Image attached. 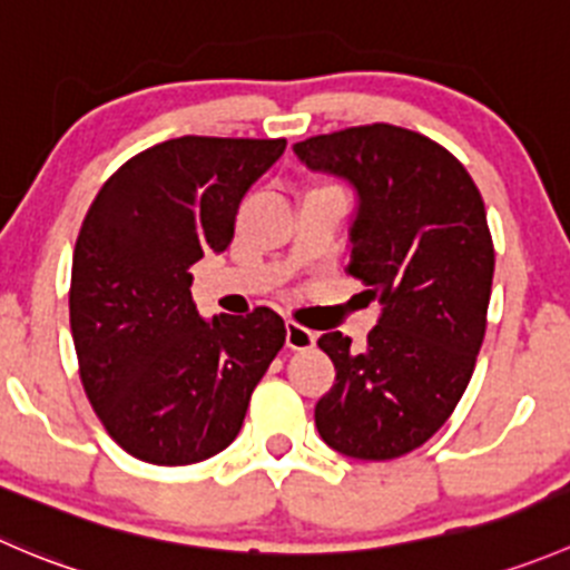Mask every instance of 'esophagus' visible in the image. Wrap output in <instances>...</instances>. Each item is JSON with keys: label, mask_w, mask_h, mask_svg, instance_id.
I'll list each match as a JSON object with an SVG mask.
<instances>
[{"label": "esophagus", "mask_w": 570, "mask_h": 570, "mask_svg": "<svg viewBox=\"0 0 570 570\" xmlns=\"http://www.w3.org/2000/svg\"><path fill=\"white\" fill-rule=\"evenodd\" d=\"M314 342H317L314 331L286 320V347H292V351H308V347H314Z\"/></svg>", "instance_id": "1"}]
</instances>
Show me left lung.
<instances>
[{
    "label": "left lung",
    "mask_w": 570,
    "mask_h": 570,
    "mask_svg": "<svg viewBox=\"0 0 570 570\" xmlns=\"http://www.w3.org/2000/svg\"><path fill=\"white\" fill-rule=\"evenodd\" d=\"M292 150L356 195L347 273L381 303L362 351L340 331L317 340L336 379L314 423L340 454L395 460L451 417L476 367L495 267L482 195L445 147L406 127H347Z\"/></svg>",
    "instance_id": "8db88e82"
}]
</instances>
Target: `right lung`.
<instances>
[{"label":"right lung","instance_id":"1","mask_svg":"<svg viewBox=\"0 0 570 570\" xmlns=\"http://www.w3.org/2000/svg\"><path fill=\"white\" fill-rule=\"evenodd\" d=\"M284 150V138H169L116 169L82 219L69 289L80 379L136 460L191 465L228 449L284 347L267 306L203 317L189 273L230 245L242 197Z\"/></svg>","mask_w":570,"mask_h":570}]
</instances>
